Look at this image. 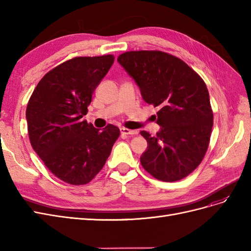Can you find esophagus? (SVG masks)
Masks as SVG:
<instances>
[{"label":"esophagus","mask_w":251,"mask_h":251,"mask_svg":"<svg viewBox=\"0 0 251 251\" xmlns=\"http://www.w3.org/2000/svg\"><path fill=\"white\" fill-rule=\"evenodd\" d=\"M120 133L125 134V135H136V134H138V132L136 130H130V128H126V127H120Z\"/></svg>","instance_id":"obj_1"}]
</instances>
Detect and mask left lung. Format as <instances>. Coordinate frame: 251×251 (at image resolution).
<instances>
[{
    "label": "left lung",
    "mask_w": 251,
    "mask_h": 251,
    "mask_svg": "<svg viewBox=\"0 0 251 251\" xmlns=\"http://www.w3.org/2000/svg\"><path fill=\"white\" fill-rule=\"evenodd\" d=\"M117 60L144 101L159 109L161 130L153 137L140 132L149 144L140 157L143 169L165 182L185 178L203 160L214 125L204 80L183 60L162 51H128Z\"/></svg>",
    "instance_id": "8db88e82"
}]
</instances>
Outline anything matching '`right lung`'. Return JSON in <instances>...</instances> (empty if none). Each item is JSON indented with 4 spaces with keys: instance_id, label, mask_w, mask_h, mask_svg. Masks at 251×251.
I'll return each instance as SVG.
<instances>
[{
    "instance_id": "obj_1",
    "label": "right lung",
    "mask_w": 251,
    "mask_h": 251,
    "mask_svg": "<svg viewBox=\"0 0 251 251\" xmlns=\"http://www.w3.org/2000/svg\"><path fill=\"white\" fill-rule=\"evenodd\" d=\"M114 55L79 56L53 68L37 83L26 109L30 143L48 170L72 185L87 184L100 172L119 137L82 117Z\"/></svg>"
}]
</instances>
